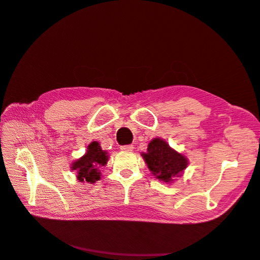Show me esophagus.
<instances>
[{"label": "esophagus", "instance_id": "esophagus-1", "mask_svg": "<svg viewBox=\"0 0 260 260\" xmlns=\"http://www.w3.org/2000/svg\"><path fill=\"white\" fill-rule=\"evenodd\" d=\"M120 149L122 152H132L135 149V146L133 145H123L120 147Z\"/></svg>", "mask_w": 260, "mask_h": 260}]
</instances>
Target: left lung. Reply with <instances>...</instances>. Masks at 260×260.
Returning a JSON list of instances; mask_svg holds the SVG:
<instances>
[{
	"mask_svg": "<svg viewBox=\"0 0 260 260\" xmlns=\"http://www.w3.org/2000/svg\"><path fill=\"white\" fill-rule=\"evenodd\" d=\"M151 174L161 182L174 183L177 177L183 175L188 159L182 153L169 146L160 138H154L147 145L146 153L141 154Z\"/></svg>",
	"mask_w": 260,
	"mask_h": 260,
	"instance_id": "8db88e82",
	"label": "left lung"
}]
</instances>
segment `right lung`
Wrapping results in <instances>:
<instances>
[{
    "label": "right lung",
    "instance_id": "add662e5",
    "mask_svg": "<svg viewBox=\"0 0 260 260\" xmlns=\"http://www.w3.org/2000/svg\"><path fill=\"white\" fill-rule=\"evenodd\" d=\"M107 151L102 149L98 141H93L86 148V152L80 158L73 161L70 169L76 171L79 182L93 184L101 179V168L108 161Z\"/></svg>",
    "mask_w": 260,
    "mask_h": 260
}]
</instances>
